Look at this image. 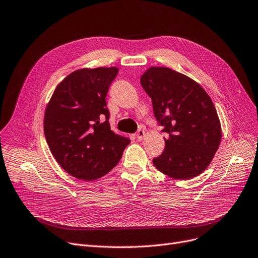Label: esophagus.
Segmentation results:
<instances>
[{"label":"esophagus","mask_w":258,"mask_h":258,"mask_svg":"<svg viewBox=\"0 0 258 258\" xmlns=\"http://www.w3.org/2000/svg\"><path fill=\"white\" fill-rule=\"evenodd\" d=\"M145 134H146V132H145L144 128L138 130V131H137V134H136V139L139 140V141L142 140V138L145 137Z\"/></svg>","instance_id":"1"}]
</instances>
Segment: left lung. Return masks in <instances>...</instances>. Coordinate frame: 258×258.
<instances>
[{
  "mask_svg": "<svg viewBox=\"0 0 258 258\" xmlns=\"http://www.w3.org/2000/svg\"><path fill=\"white\" fill-rule=\"evenodd\" d=\"M140 83L167 135L165 150L153 159L154 166L176 179L201 174L212 163L222 135L212 99L197 82L164 67H151Z\"/></svg>",
  "mask_w": 258,
  "mask_h": 258,
  "instance_id": "8db88e82",
  "label": "left lung"
}]
</instances>
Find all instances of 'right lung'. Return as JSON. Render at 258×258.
I'll return each instance as SVG.
<instances>
[{
	"mask_svg": "<svg viewBox=\"0 0 258 258\" xmlns=\"http://www.w3.org/2000/svg\"><path fill=\"white\" fill-rule=\"evenodd\" d=\"M118 68L81 69L56 87L44 113L54 158L74 177L97 179L116 166L131 140L110 130L106 95Z\"/></svg>",
	"mask_w": 258,
	"mask_h": 258,
	"instance_id": "1",
	"label": "right lung"
}]
</instances>
